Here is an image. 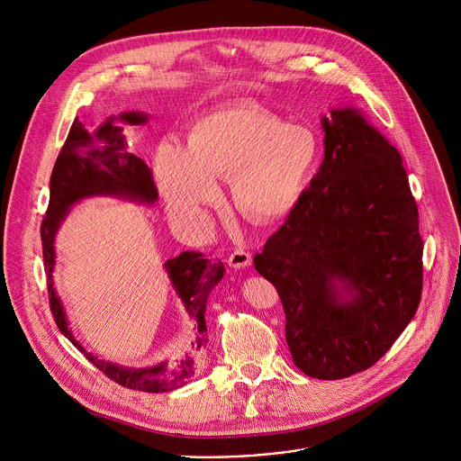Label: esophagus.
Wrapping results in <instances>:
<instances>
[{"label": "esophagus", "instance_id": "obj_1", "mask_svg": "<svg viewBox=\"0 0 461 461\" xmlns=\"http://www.w3.org/2000/svg\"><path fill=\"white\" fill-rule=\"evenodd\" d=\"M252 265V256L245 250H234L229 258V267L234 270H241V268H249Z\"/></svg>", "mask_w": 461, "mask_h": 461}]
</instances>
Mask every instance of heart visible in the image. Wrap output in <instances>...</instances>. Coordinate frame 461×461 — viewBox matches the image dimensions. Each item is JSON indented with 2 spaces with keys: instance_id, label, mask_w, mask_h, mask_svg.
Segmentation results:
<instances>
[{
  "instance_id": "1",
  "label": "heart",
  "mask_w": 461,
  "mask_h": 461,
  "mask_svg": "<svg viewBox=\"0 0 461 461\" xmlns=\"http://www.w3.org/2000/svg\"><path fill=\"white\" fill-rule=\"evenodd\" d=\"M318 166L320 140L311 127L252 104L202 114L189 147L166 140L154 155L158 191L185 220L203 218L221 198L218 176L230 175L238 209L261 223L279 221L295 209Z\"/></svg>"
}]
</instances>
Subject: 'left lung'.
<instances>
[{
    "label": "left lung",
    "instance_id": "obj_1",
    "mask_svg": "<svg viewBox=\"0 0 461 461\" xmlns=\"http://www.w3.org/2000/svg\"><path fill=\"white\" fill-rule=\"evenodd\" d=\"M320 123L323 160L254 265L279 292L294 363L332 381L372 366L411 321L424 243L399 150L356 107Z\"/></svg>",
    "mask_w": 461,
    "mask_h": 461
}]
</instances>
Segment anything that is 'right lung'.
Instances as JSON below:
<instances>
[{"label":"right lung","mask_w":461,"mask_h":461,"mask_svg":"<svg viewBox=\"0 0 461 461\" xmlns=\"http://www.w3.org/2000/svg\"><path fill=\"white\" fill-rule=\"evenodd\" d=\"M147 122L149 114L140 111L109 116L95 132H87L78 118L73 122L51 171L50 203L41 225V241L44 270L48 276L50 306L60 332L98 370L118 384L140 392L160 393L187 384L198 372L207 345L205 306L212 288L223 279V263H212L200 252L185 250L162 265L184 311L194 321L196 332L191 348L180 357L171 361L162 359L141 368L105 361L93 352H87L73 336L66 309L53 285V270L57 263L55 238L73 205L93 196H113L141 205H154L157 202L152 173L138 155L127 150L129 143L122 127L145 125Z\"/></svg>","instance_id":"1"}]
</instances>
